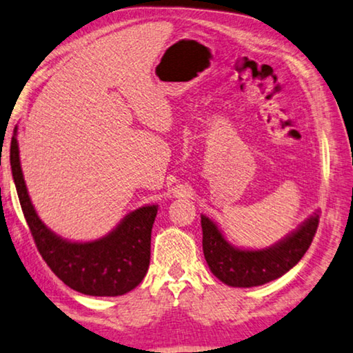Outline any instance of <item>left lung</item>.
<instances>
[{
	"instance_id": "1",
	"label": "left lung",
	"mask_w": 353,
	"mask_h": 353,
	"mask_svg": "<svg viewBox=\"0 0 353 353\" xmlns=\"http://www.w3.org/2000/svg\"><path fill=\"white\" fill-rule=\"evenodd\" d=\"M203 251L210 272L228 286L253 288L289 272L305 256L319 226V214L307 218L288 237L264 250L232 247L209 216L201 215Z\"/></svg>"
}]
</instances>
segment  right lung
Returning <instances> with one entry per match:
<instances>
[{"instance_id": "add662e5", "label": "right lung", "mask_w": 353, "mask_h": 353, "mask_svg": "<svg viewBox=\"0 0 353 353\" xmlns=\"http://www.w3.org/2000/svg\"><path fill=\"white\" fill-rule=\"evenodd\" d=\"M10 168L39 253L65 286L94 297H116L130 292L143 281L149 268L150 232L159 207L144 205L130 212L102 239L69 242L50 231L36 214L21 172L17 128L10 141Z\"/></svg>"}]
</instances>
